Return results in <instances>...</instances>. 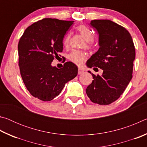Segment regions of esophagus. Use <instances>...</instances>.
<instances>
[{"mask_svg":"<svg viewBox=\"0 0 147 147\" xmlns=\"http://www.w3.org/2000/svg\"><path fill=\"white\" fill-rule=\"evenodd\" d=\"M84 70L83 69H80V68H79L78 69V74H83L84 73Z\"/></svg>","mask_w":147,"mask_h":147,"instance_id":"1","label":"esophagus"}]
</instances>
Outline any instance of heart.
Instances as JSON below:
<instances>
[{"mask_svg": "<svg viewBox=\"0 0 147 147\" xmlns=\"http://www.w3.org/2000/svg\"><path fill=\"white\" fill-rule=\"evenodd\" d=\"M76 30L79 32V34L83 37L86 40V47L89 49H91L93 43V37L94 35L92 31L88 26L84 24L79 25L76 27ZM71 35L69 33L65 36L63 40V45L65 48H68L70 45ZM87 58V54L84 51H78V50H74L69 54V59L77 65H81Z\"/></svg>", "mask_w": 147, "mask_h": 147, "instance_id": "b5f03b06", "label": "heart"}]
</instances>
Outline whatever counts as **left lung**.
Instances as JSON below:
<instances>
[{
  "instance_id": "8db88e82",
  "label": "left lung",
  "mask_w": 147,
  "mask_h": 147,
  "mask_svg": "<svg viewBox=\"0 0 147 147\" xmlns=\"http://www.w3.org/2000/svg\"><path fill=\"white\" fill-rule=\"evenodd\" d=\"M90 24L99 34L100 47L86 64L103 73L101 76L92 73L94 80L86 91L93 102L108 105L120 97L132 78L135 47L127 30L113 21L93 20Z\"/></svg>"
}]
</instances>
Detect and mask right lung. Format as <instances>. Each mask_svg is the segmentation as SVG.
Segmentation results:
<instances>
[{
    "label": "right lung",
    "mask_w": 147,
    "mask_h": 147,
    "mask_svg": "<svg viewBox=\"0 0 147 147\" xmlns=\"http://www.w3.org/2000/svg\"><path fill=\"white\" fill-rule=\"evenodd\" d=\"M73 22L43 19L29 26L20 38V73L30 93L39 100H53L78 74V67L71 61L61 69L51 65L63 51L64 36Z\"/></svg>",
    "instance_id": "obj_1"
}]
</instances>
